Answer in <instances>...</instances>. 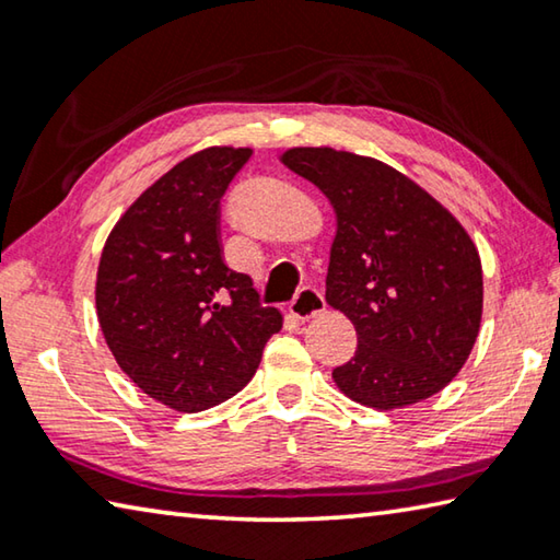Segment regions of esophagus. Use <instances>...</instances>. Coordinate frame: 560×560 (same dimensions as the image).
I'll return each mask as SVG.
<instances>
[{
  "instance_id": "34e87169",
  "label": "esophagus",
  "mask_w": 560,
  "mask_h": 560,
  "mask_svg": "<svg viewBox=\"0 0 560 560\" xmlns=\"http://www.w3.org/2000/svg\"><path fill=\"white\" fill-rule=\"evenodd\" d=\"M324 308H326L324 293H320L316 287H303L296 293V299L291 301L289 311H291V316H296L299 320H308V318L318 316Z\"/></svg>"
}]
</instances>
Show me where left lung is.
I'll return each instance as SVG.
<instances>
[{
  "instance_id": "left-lung-1",
  "label": "left lung",
  "mask_w": 560,
  "mask_h": 560,
  "mask_svg": "<svg viewBox=\"0 0 560 560\" xmlns=\"http://www.w3.org/2000/svg\"><path fill=\"white\" fill-rule=\"evenodd\" d=\"M283 165L334 205L326 301L353 320L358 350L334 371L355 402L393 410L440 393L481 324V261L469 234L410 177L334 148H291Z\"/></svg>"
}]
</instances>
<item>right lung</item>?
<instances>
[{"label": "right lung", "instance_id": "obj_1", "mask_svg": "<svg viewBox=\"0 0 560 560\" xmlns=\"http://www.w3.org/2000/svg\"><path fill=\"white\" fill-rule=\"evenodd\" d=\"M249 148H207L148 187L113 226L96 281L110 353L145 395L200 412L257 373L281 314L226 267L222 197Z\"/></svg>", "mask_w": 560, "mask_h": 560}]
</instances>
